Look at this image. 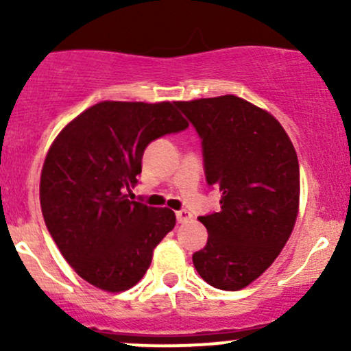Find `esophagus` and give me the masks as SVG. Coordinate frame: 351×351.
I'll return each mask as SVG.
<instances>
[{"instance_id": "obj_1", "label": "esophagus", "mask_w": 351, "mask_h": 351, "mask_svg": "<svg viewBox=\"0 0 351 351\" xmlns=\"http://www.w3.org/2000/svg\"><path fill=\"white\" fill-rule=\"evenodd\" d=\"M176 219H178V222H186L192 219V214L189 210H178L176 212Z\"/></svg>"}]
</instances>
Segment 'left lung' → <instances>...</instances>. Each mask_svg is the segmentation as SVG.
<instances>
[{
	"instance_id": "obj_1",
	"label": "left lung",
	"mask_w": 351,
	"mask_h": 351,
	"mask_svg": "<svg viewBox=\"0 0 351 351\" xmlns=\"http://www.w3.org/2000/svg\"><path fill=\"white\" fill-rule=\"evenodd\" d=\"M204 147L205 180L221 190V210L193 265L207 284L239 290L256 280L289 241L299 214V159L267 110L234 95L176 101Z\"/></svg>"
}]
</instances>
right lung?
<instances>
[{
    "label": "right lung",
    "instance_id": "1",
    "mask_svg": "<svg viewBox=\"0 0 351 351\" xmlns=\"http://www.w3.org/2000/svg\"><path fill=\"white\" fill-rule=\"evenodd\" d=\"M189 122L176 101H100L71 120L49 147L40 175L45 226L73 270L105 292L144 277L175 212L129 200L147 144Z\"/></svg>",
    "mask_w": 351,
    "mask_h": 351
}]
</instances>
